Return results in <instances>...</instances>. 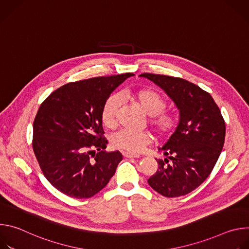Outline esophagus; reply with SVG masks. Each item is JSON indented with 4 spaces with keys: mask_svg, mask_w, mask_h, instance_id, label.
Listing matches in <instances>:
<instances>
[{
    "mask_svg": "<svg viewBox=\"0 0 249 249\" xmlns=\"http://www.w3.org/2000/svg\"><path fill=\"white\" fill-rule=\"evenodd\" d=\"M122 155H123V157L129 158V159H133V158L138 159V158H140L139 155H137V154H132V153H128V152H123Z\"/></svg>",
    "mask_w": 249,
    "mask_h": 249,
    "instance_id": "obj_1",
    "label": "esophagus"
}]
</instances>
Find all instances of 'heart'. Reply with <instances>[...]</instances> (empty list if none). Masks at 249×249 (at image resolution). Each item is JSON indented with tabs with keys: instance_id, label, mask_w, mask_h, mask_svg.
<instances>
[{
	"instance_id": "heart-1",
	"label": "heart",
	"mask_w": 249,
	"mask_h": 249,
	"mask_svg": "<svg viewBox=\"0 0 249 249\" xmlns=\"http://www.w3.org/2000/svg\"><path fill=\"white\" fill-rule=\"evenodd\" d=\"M128 95L134 99L149 116L150 123L160 138L171 136L179 125V117L173 111L164 110L166 100L155 89H139L129 91ZM120 99L117 95H110L102 105L100 120L105 128L113 129L118 122ZM152 142V136L148 132H138L123 129L113 135L111 144L114 148L129 153H139Z\"/></svg>"
}]
</instances>
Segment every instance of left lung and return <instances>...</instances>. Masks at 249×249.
Here are the masks:
<instances>
[{
    "instance_id": "left-lung-1",
    "label": "left lung",
    "mask_w": 249,
    "mask_h": 249,
    "mask_svg": "<svg viewBox=\"0 0 249 249\" xmlns=\"http://www.w3.org/2000/svg\"><path fill=\"white\" fill-rule=\"evenodd\" d=\"M160 86L180 111L179 125L161 148L164 160L148 179L164 197L186 195L211 174L224 147L226 123L211 94L186 80L142 74Z\"/></svg>"
}]
</instances>
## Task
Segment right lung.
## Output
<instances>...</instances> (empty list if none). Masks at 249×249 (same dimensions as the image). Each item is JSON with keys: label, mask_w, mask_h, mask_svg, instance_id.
<instances>
[{"label": "right lung", "mask_w": 249, "mask_h": 249, "mask_svg": "<svg viewBox=\"0 0 249 249\" xmlns=\"http://www.w3.org/2000/svg\"><path fill=\"white\" fill-rule=\"evenodd\" d=\"M132 73L69 83L40 105L33 121L32 149L46 179L77 199L103 189L122 160L106 152L100 120L102 105Z\"/></svg>", "instance_id": "obj_1"}]
</instances>
